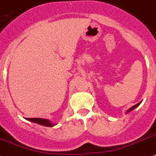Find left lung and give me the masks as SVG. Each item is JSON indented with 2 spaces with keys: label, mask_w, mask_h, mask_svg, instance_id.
I'll use <instances>...</instances> for the list:
<instances>
[{
  "label": "left lung",
  "mask_w": 156,
  "mask_h": 156,
  "mask_svg": "<svg viewBox=\"0 0 156 156\" xmlns=\"http://www.w3.org/2000/svg\"><path fill=\"white\" fill-rule=\"evenodd\" d=\"M140 103H141V102H138L137 104H136V105H134V106H132V107H130V108H129V110H127V111H126V114H128V113H129V112H131L132 110H134V109H135V108H136V107H137V106H139V105H140Z\"/></svg>",
  "instance_id": "left-lung-1"
}]
</instances>
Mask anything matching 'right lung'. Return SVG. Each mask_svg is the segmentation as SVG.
Instances as JSON below:
<instances>
[{
    "label": "right lung",
    "instance_id": "right-lung-1",
    "mask_svg": "<svg viewBox=\"0 0 156 156\" xmlns=\"http://www.w3.org/2000/svg\"><path fill=\"white\" fill-rule=\"evenodd\" d=\"M26 119L27 121L38 124V125H41V126H46V127H53V126H55L57 125V124L52 123L50 120L44 119V118H26Z\"/></svg>",
    "mask_w": 156,
    "mask_h": 156
}]
</instances>
